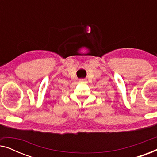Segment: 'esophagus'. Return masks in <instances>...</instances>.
<instances>
[{
  "label": "esophagus",
  "mask_w": 157,
  "mask_h": 157,
  "mask_svg": "<svg viewBox=\"0 0 157 157\" xmlns=\"http://www.w3.org/2000/svg\"><path fill=\"white\" fill-rule=\"evenodd\" d=\"M79 81H80V82H81V83H86V79H84V78L80 79Z\"/></svg>",
  "instance_id": "1"
}]
</instances>
